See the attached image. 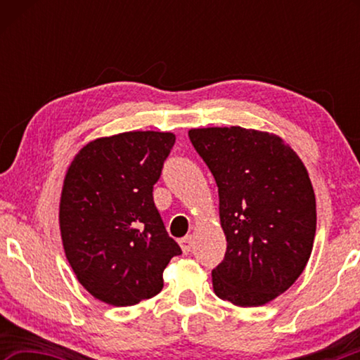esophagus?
Returning <instances> with one entry per match:
<instances>
[{"label": "esophagus", "mask_w": 360, "mask_h": 360, "mask_svg": "<svg viewBox=\"0 0 360 360\" xmlns=\"http://www.w3.org/2000/svg\"><path fill=\"white\" fill-rule=\"evenodd\" d=\"M179 245H181V248H182V252L188 254V252H191L192 246H193V238H192L191 235H187V236H184V238L179 240Z\"/></svg>", "instance_id": "esophagus-1"}]
</instances>
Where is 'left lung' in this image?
Segmentation results:
<instances>
[{
	"mask_svg": "<svg viewBox=\"0 0 360 360\" xmlns=\"http://www.w3.org/2000/svg\"><path fill=\"white\" fill-rule=\"evenodd\" d=\"M188 138L219 188L227 251L212 270L216 295L236 307L271 302L311 255L316 198L307 168L270 133L212 127Z\"/></svg>",
	"mask_w": 360,
	"mask_h": 360,
	"instance_id": "1",
	"label": "left lung"
}]
</instances>
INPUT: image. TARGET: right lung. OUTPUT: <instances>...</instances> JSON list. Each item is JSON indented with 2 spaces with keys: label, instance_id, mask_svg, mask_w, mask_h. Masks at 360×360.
<instances>
[{
  "label": "right lung",
  "instance_id": "obj_1",
  "mask_svg": "<svg viewBox=\"0 0 360 360\" xmlns=\"http://www.w3.org/2000/svg\"><path fill=\"white\" fill-rule=\"evenodd\" d=\"M174 141L162 131L95 139L66 173L60 200L66 259L79 283L112 307L157 295L168 262L182 254L152 195Z\"/></svg>",
  "mask_w": 360,
  "mask_h": 360
}]
</instances>
